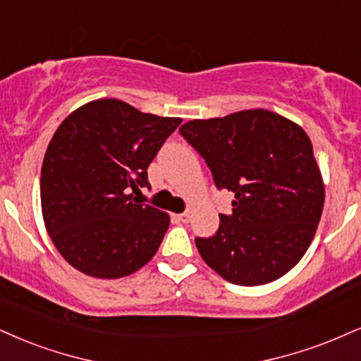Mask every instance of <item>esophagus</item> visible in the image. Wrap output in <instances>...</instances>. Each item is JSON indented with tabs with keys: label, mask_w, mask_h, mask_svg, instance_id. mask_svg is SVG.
<instances>
[{
	"label": "esophagus",
	"mask_w": 361,
	"mask_h": 361,
	"mask_svg": "<svg viewBox=\"0 0 361 361\" xmlns=\"http://www.w3.org/2000/svg\"><path fill=\"white\" fill-rule=\"evenodd\" d=\"M177 219H179L180 222H184V224H188V222L190 221V214L189 212H182V214L177 216Z\"/></svg>",
	"instance_id": "esophagus-1"
}]
</instances>
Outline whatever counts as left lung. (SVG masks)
<instances>
[{"label":"left lung","mask_w":361,"mask_h":361,"mask_svg":"<svg viewBox=\"0 0 361 361\" xmlns=\"http://www.w3.org/2000/svg\"><path fill=\"white\" fill-rule=\"evenodd\" d=\"M206 160L216 188L234 194L233 214L195 238L199 255L226 281L257 286L295 268L317 233L324 188L310 137L300 126L255 109L179 128Z\"/></svg>","instance_id":"8db88e82"}]
</instances>
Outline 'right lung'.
I'll list each match as a JSON object with an SVG mask.
<instances>
[{"label":"right lung","instance_id":"1","mask_svg":"<svg viewBox=\"0 0 361 361\" xmlns=\"http://www.w3.org/2000/svg\"><path fill=\"white\" fill-rule=\"evenodd\" d=\"M180 118L142 114L122 100L80 106L56 128L43 159L42 211L60 255L93 278H122L147 264L169 216L133 194Z\"/></svg>","mask_w":361,"mask_h":361}]
</instances>
